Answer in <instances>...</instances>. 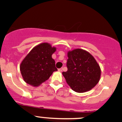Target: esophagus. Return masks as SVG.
<instances>
[{
  "instance_id": "esophagus-1",
  "label": "esophagus",
  "mask_w": 122,
  "mask_h": 122,
  "mask_svg": "<svg viewBox=\"0 0 122 122\" xmlns=\"http://www.w3.org/2000/svg\"><path fill=\"white\" fill-rule=\"evenodd\" d=\"M58 71L60 72H61L62 71V68H60V69H58Z\"/></svg>"
}]
</instances>
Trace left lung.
Wrapping results in <instances>:
<instances>
[{
    "instance_id": "obj_1",
    "label": "left lung",
    "mask_w": 122,
    "mask_h": 122,
    "mask_svg": "<svg viewBox=\"0 0 122 122\" xmlns=\"http://www.w3.org/2000/svg\"><path fill=\"white\" fill-rule=\"evenodd\" d=\"M67 57V71L62 74L71 88L78 93L93 88L101 76V69L95 58L81 49L69 51Z\"/></svg>"
}]
</instances>
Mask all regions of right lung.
Returning <instances> with one entry per match:
<instances>
[{
    "label": "right lung",
    "mask_w": 122,
    "mask_h": 122,
    "mask_svg": "<svg viewBox=\"0 0 122 122\" xmlns=\"http://www.w3.org/2000/svg\"><path fill=\"white\" fill-rule=\"evenodd\" d=\"M56 48L48 43L34 47L20 65V71L24 81L37 87L49 79L53 72L57 71L52 55Z\"/></svg>",
    "instance_id": "obj_1"
}]
</instances>
